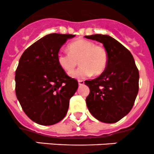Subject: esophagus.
Returning <instances> with one entry per match:
<instances>
[{"mask_svg": "<svg viewBox=\"0 0 154 154\" xmlns=\"http://www.w3.org/2000/svg\"><path fill=\"white\" fill-rule=\"evenodd\" d=\"M85 84V81L83 80H79V85H83Z\"/></svg>", "mask_w": 154, "mask_h": 154, "instance_id": "1", "label": "esophagus"}]
</instances>
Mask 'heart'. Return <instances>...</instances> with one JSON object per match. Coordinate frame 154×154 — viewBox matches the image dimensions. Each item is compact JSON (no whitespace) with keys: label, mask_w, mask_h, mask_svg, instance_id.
<instances>
[{"label":"heart","mask_w":154,"mask_h":154,"mask_svg":"<svg viewBox=\"0 0 154 154\" xmlns=\"http://www.w3.org/2000/svg\"><path fill=\"white\" fill-rule=\"evenodd\" d=\"M69 53L59 51L57 62L60 67L68 73L72 72L77 64L81 66L71 75L77 79L89 77L94 73L100 75L107 66V51L101 45H96L93 42L85 39H79L69 43L67 46Z\"/></svg>","instance_id":"1"}]
</instances>
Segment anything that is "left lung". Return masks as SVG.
Here are the masks:
<instances>
[{
	"label": "left lung",
	"instance_id": "obj_1",
	"mask_svg": "<svg viewBox=\"0 0 154 154\" xmlns=\"http://www.w3.org/2000/svg\"><path fill=\"white\" fill-rule=\"evenodd\" d=\"M85 37L103 43L109 57L104 72L97 79L85 82L90 88L87 106L101 122L116 123L133 106L138 92V69L130 51L114 38L103 34Z\"/></svg>",
	"mask_w": 154,
	"mask_h": 154
}]
</instances>
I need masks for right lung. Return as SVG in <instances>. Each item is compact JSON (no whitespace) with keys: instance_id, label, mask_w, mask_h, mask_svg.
<instances>
[{"instance_id":"1","label":"right lung","mask_w":154,"mask_h":154,"mask_svg":"<svg viewBox=\"0 0 154 154\" xmlns=\"http://www.w3.org/2000/svg\"><path fill=\"white\" fill-rule=\"evenodd\" d=\"M75 35L51 33L29 46L16 70V94L30 119L40 125L60 122L76 91V79L67 75L57 62L60 47Z\"/></svg>"}]
</instances>
